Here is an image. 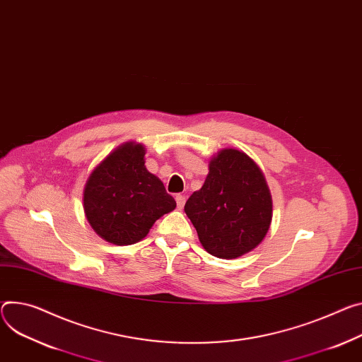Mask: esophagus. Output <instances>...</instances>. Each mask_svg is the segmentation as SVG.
I'll use <instances>...</instances> for the list:
<instances>
[{"label":"esophagus","mask_w":362,"mask_h":362,"mask_svg":"<svg viewBox=\"0 0 362 362\" xmlns=\"http://www.w3.org/2000/svg\"><path fill=\"white\" fill-rule=\"evenodd\" d=\"M185 202H186V198L183 194H176V204H177L179 209H182L185 206Z\"/></svg>","instance_id":"esophagus-1"}]
</instances>
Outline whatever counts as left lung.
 Listing matches in <instances>:
<instances>
[{
    "label": "left lung",
    "instance_id": "8db88e82",
    "mask_svg": "<svg viewBox=\"0 0 362 362\" xmlns=\"http://www.w3.org/2000/svg\"><path fill=\"white\" fill-rule=\"evenodd\" d=\"M185 212L204 248L219 258H237L255 248L272 222V194L264 176L245 153L226 148L209 163L201 190Z\"/></svg>",
    "mask_w": 362,
    "mask_h": 362
}]
</instances>
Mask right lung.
I'll use <instances>...</instances> for the list:
<instances>
[{
  "label": "right lung",
  "mask_w": 362,
  "mask_h": 362,
  "mask_svg": "<svg viewBox=\"0 0 362 362\" xmlns=\"http://www.w3.org/2000/svg\"><path fill=\"white\" fill-rule=\"evenodd\" d=\"M141 144L127 143L89 176L83 190L85 215L108 243L129 245L143 240L153 223L176 208L173 196L144 166Z\"/></svg>",
  "instance_id": "add662e5"
}]
</instances>
